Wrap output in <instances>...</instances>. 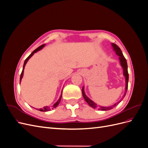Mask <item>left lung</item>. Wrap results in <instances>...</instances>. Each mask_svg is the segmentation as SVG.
<instances>
[{
    "label": "left lung",
    "instance_id": "obj_1",
    "mask_svg": "<svg viewBox=\"0 0 148 148\" xmlns=\"http://www.w3.org/2000/svg\"><path fill=\"white\" fill-rule=\"evenodd\" d=\"M112 46L113 47L114 51L116 52V54L119 56V60H120V65L122 66V67L123 68V75L125 76V83H126V86H125V95H126L127 91V89H128V65H127V62L126 60V59H125V57L123 56V53L122 52V51L120 49V47L116 45L114 43H112ZM84 87H83L82 88V94H83V96L84 97V100L86 101V102L91 107L94 109H97L98 110H110L116 106L117 103L116 104L111 106L110 107H103V106H98L97 105L95 102H94L92 100H91L89 99V97H87V96L85 95L84 91Z\"/></svg>",
    "mask_w": 148,
    "mask_h": 148
}]
</instances>
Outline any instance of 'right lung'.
Here are the masks:
<instances>
[{"instance_id": "1", "label": "right lung", "mask_w": 148, "mask_h": 148, "mask_svg": "<svg viewBox=\"0 0 148 148\" xmlns=\"http://www.w3.org/2000/svg\"><path fill=\"white\" fill-rule=\"evenodd\" d=\"M44 46H45V44H42V45H41V46H39V47H38L37 49H36L35 50L31 53V54L26 58V60H25V62H24V64H23V70H22V72H21V75H20V82H21V79H22V78H23V71H24V69H25V65H26V64L27 63V62L28 61V60L30 59V58L32 57L33 56V54L34 53H36V52H37L38 51H40L41 50V49H42L44 47ZM62 95H61V96H60V97L59 98V100H58L54 104H53L52 106V107H48V106H46V107H44L43 108H41V109H39V110H40V111H41V112H47V111H49V110H51V109H53L54 108H56V107L59 104V103H60V99H61V97H62Z\"/></svg>"}]
</instances>
